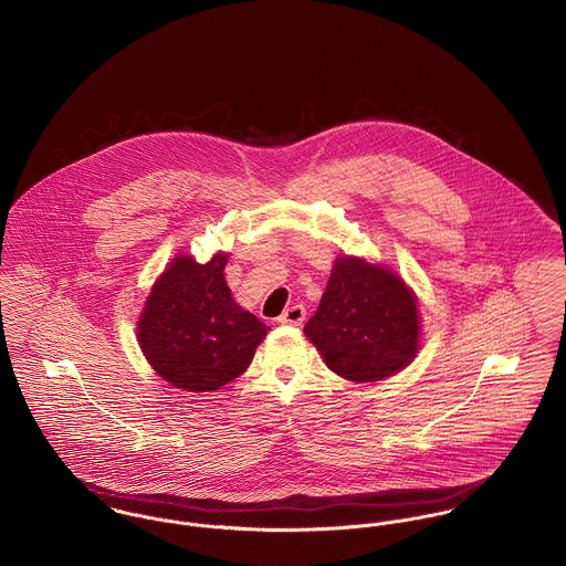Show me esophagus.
<instances>
[{"label": "esophagus", "instance_id": "obj_1", "mask_svg": "<svg viewBox=\"0 0 566 566\" xmlns=\"http://www.w3.org/2000/svg\"><path fill=\"white\" fill-rule=\"evenodd\" d=\"M305 315H307V311H305L303 305H292V307L285 308V311L281 313L279 322H281V324H290V326H301V324L305 322Z\"/></svg>", "mask_w": 566, "mask_h": 566}]
</instances>
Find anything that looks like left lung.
Returning a JSON list of instances; mask_svg holds the SVG:
<instances>
[{
    "mask_svg": "<svg viewBox=\"0 0 566 566\" xmlns=\"http://www.w3.org/2000/svg\"><path fill=\"white\" fill-rule=\"evenodd\" d=\"M305 335L335 374L374 382L415 359L419 311L407 283L391 270L339 258Z\"/></svg>",
    "mask_w": 566,
    "mask_h": 566,
    "instance_id": "obj_1",
    "label": "left lung"
}]
</instances>
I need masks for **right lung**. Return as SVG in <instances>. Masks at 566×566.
I'll list each match as a JSON object with an SVG mask.
<instances>
[{
	"mask_svg": "<svg viewBox=\"0 0 566 566\" xmlns=\"http://www.w3.org/2000/svg\"><path fill=\"white\" fill-rule=\"evenodd\" d=\"M227 253L207 263L172 259L155 281L138 342L155 371L177 389L216 391L238 378L270 331L240 307L224 281Z\"/></svg>",
	"mask_w": 566,
	"mask_h": 566,
	"instance_id": "add662e5",
	"label": "right lung"
}]
</instances>
